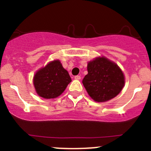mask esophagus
Masks as SVG:
<instances>
[{"mask_svg":"<svg viewBox=\"0 0 151 151\" xmlns=\"http://www.w3.org/2000/svg\"><path fill=\"white\" fill-rule=\"evenodd\" d=\"M75 79H76V80L81 79V76H75Z\"/></svg>","mask_w":151,"mask_h":151,"instance_id":"1","label":"esophagus"}]
</instances>
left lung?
<instances>
[{
	"label": "left lung",
	"mask_w": 151,
	"mask_h": 151,
	"mask_svg": "<svg viewBox=\"0 0 151 151\" xmlns=\"http://www.w3.org/2000/svg\"><path fill=\"white\" fill-rule=\"evenodd\" d=\"M82 83L94 101L105 102L119 94L125 84V78L116 64L102 57L88 63V74Z\"/></svg>",
	"instance_id": "8db88e82"
}]
</instances>
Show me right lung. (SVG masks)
I'll return each instance as SVG.
<instances>
[{"mask_svg": "<svg viewBox=\"0 0 151 151\" xmlns=\"http://www.w3.org/2000/svg\"><path fill=\"white\" fill-rule=\"evenodd\" d=\"M71 81L69 73L60 62L54 60L35 73L33 83L40 97L50 99L60 95Z\"/></svg>", "mask_w": 151, "mask_h": 151, "instance_id": "1", "label": "right lung"}]
</instances>
